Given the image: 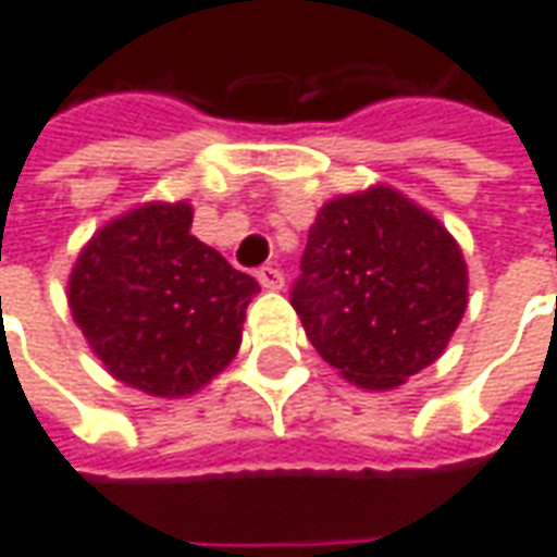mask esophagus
Returning a JSON list of instances; mask_svg holds the SVG:
<instances>
[{
  "label": "esophagus",
  "mask_w": 557,
  "mask_h": 557,
  "mask_svg": "<svg viewBox=\"0 0 557 557\" xmlns=\"http://www.w3.org/2000/svg\"><path fill=\"white\" fill-rule=\"evenodd\" d=\"M256 280L262 283V289H283V271L274 265H262L256 271Z\"/></svg>",
  "instance_id": "34e87169"
}]
</instances>
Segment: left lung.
I'll return each instance as SVG.
<instances>
[{
	"label": "left lung",
	"mask_w": 557,
	"mask_h": 557,
	"mask_svg": "<svg viewBox=\"0 0 557 557\" xmlns=\"http://www.w3.org/2000/svg\"><path fill=\"white\" fill-rule=\"evenodd\" d=\"M292 307L344 380L386 392L443 356L468 307V265L437 216L371 186L319 208Z\"/></svg>",
	"instance_id": "8db88e82"
}]
</instances>
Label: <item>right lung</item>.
<instances>
[{"instance_id":"right-lung-1","label":"right lung","mask_w":557,"mask_h":557,"mask_svg":"<svg viewBox=\"0 0 557 557\" xmlns=\"http://www.w3.org/2000/svg\"><path fill=\"white\" fill-rule=\"evenodd\" d=\"M186 201L104 223L77 256L69 307L104 371L157 398L211 383L240 346L259 283L189 232Z\"/></svg>"}]
</instances>
